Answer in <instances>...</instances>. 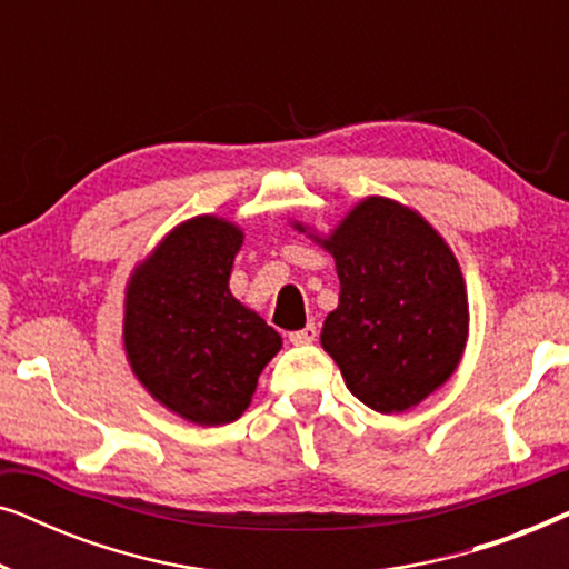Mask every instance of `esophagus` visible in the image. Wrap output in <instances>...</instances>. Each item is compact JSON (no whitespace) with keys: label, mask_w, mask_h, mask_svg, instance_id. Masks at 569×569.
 <instances>
[{"label":"esophagus","mask_w":569,"mask_h":569,"mask_svg":"<svg viewBox=\"0 0 569 569\" xmlns=\"http://www.w3.org/2000/svg\"><path fill=\"white\" fill-rule=\"evenodd\" d=\"M316 337H318L316 326H313V323H308L306 329L292 331V333H290V341H292V345H310V341H316Z\"/></svg>","instance_id":"esophagus-1"}]
</instances>
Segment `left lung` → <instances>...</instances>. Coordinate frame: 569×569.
I'll use <instances>...</instances> for the list:
<instances>
[{
    "instance_id": "left-lung-1",
    "label": "left lung",
    "mask_w": 569,
    "mask_h": 569,
    "mask_svg": "<svg viewBox=\"0 0 569 569\" xmlns=\"http://www.w3.org/2000/svg\"><path fill=\"white\" fill-rule=\"evenodd\" d=\"M321 243L341 284L323 349L370 409L417 407L466 347L469 302L456 256L417 212L380 197L360 201Z\"/></svg>"
}]
</instances>
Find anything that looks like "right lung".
<instances>
[{
	"label": "right lung",
	"mask_w": 569,
	"mask_h": 569,
	"mask_svg": "<svg viewBox=\"0 0 569 569\" xmlns=\"http://www.w3.org/2000/svg\"><path fill=\"white\" fill-rule=\"evenodd\" d=\"M243 232L217 217L176 228L127 292L123 345L131 370L160 403L197 425L243 415L282 337L230 295Z\"/></svg>",
	"instance_id": "add662e5"
}]
</instances>
